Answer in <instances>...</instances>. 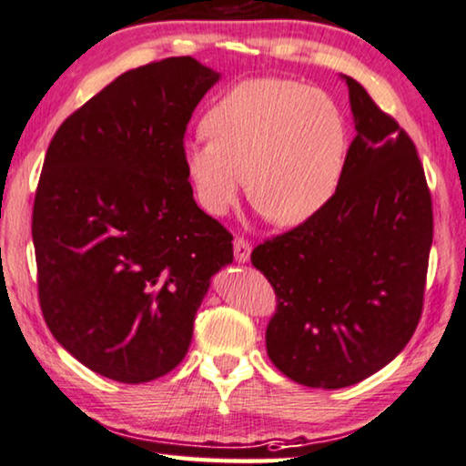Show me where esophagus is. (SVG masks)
<instances>
[{
    "label": "esophagus",
    "instance_id": "34e87169",
    "mask_svg": "<svg viewBox=\"0 0 466 466\" xmlns=\"http://www.w3.org/2000/svg\"><path fill=\"white\" fill-rule=\"evenodd\" d=\"M233 252H235V260L244 265V262L249 260V254H252V246H249L244 238H238L233 241Z\"/></svg>",
    "mask_w": 466,
    "mask_h": 466
}]
</instances>
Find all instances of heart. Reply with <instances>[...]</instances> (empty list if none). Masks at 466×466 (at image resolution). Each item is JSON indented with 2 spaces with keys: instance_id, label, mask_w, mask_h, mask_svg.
I'll use <instances>...</instances> for the list:
<instances>
[{
  "instance_id": "b5f03b06",
  "label": "heart",
  "mask_w": 466,
  "mask_h": 466,
  "mask_svg": "<svg viewBox=\"0 0 466 466\" xmlns=\"http://www.w3.org/2000/svg\"><path fill=\"white\" fill-rule=\"evenodd\" d=\"M208 138L185 145L183 164L199 206L228 212L246 187L278 227L313 220L345 177L349 134L326 92L279 77L233 86L204 117Z\"/></svg>"
}]
</instances>
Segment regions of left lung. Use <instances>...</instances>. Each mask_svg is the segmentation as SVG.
<instances>
[{"instance_id":"1","label":"left lung","mask_w":466,"mask_h":466,"mask_svg":"<svg viewBox=\"0 0 466 466\" xmlns=\"http://www.w3.org/2000/svg\"><path fill=\"white\" fill-rule=\"evenodd\" d=\"M340 77L357 137L339 191L313 220L252 252L278 294L267 353L313 389L350 387L401 353L420 319L433 244L414 143L363 86Z\"/></svg>"}]
</instances>
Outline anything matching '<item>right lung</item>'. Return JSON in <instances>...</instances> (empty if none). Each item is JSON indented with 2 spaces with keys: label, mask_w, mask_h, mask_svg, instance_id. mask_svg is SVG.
<instances>
[{
  "label": "right lung",
  "mask_w": 466,
  "mask_h": 466,
  "mask_svg": "<svg viewBox=\"0 0 466 466\" xmlns=\"http://www.w3.org/2000/svg\"><path fill=\"white\" fill-rule=\"evenodd\" d=\"M220 79L191 56L126 71L63 121L44 159L33 246L54 339L105 379L178 366L233 238L193 199L188 119Z\"/></svg>",
  "instance_id": "right-lung-1"
}]
</instances>
